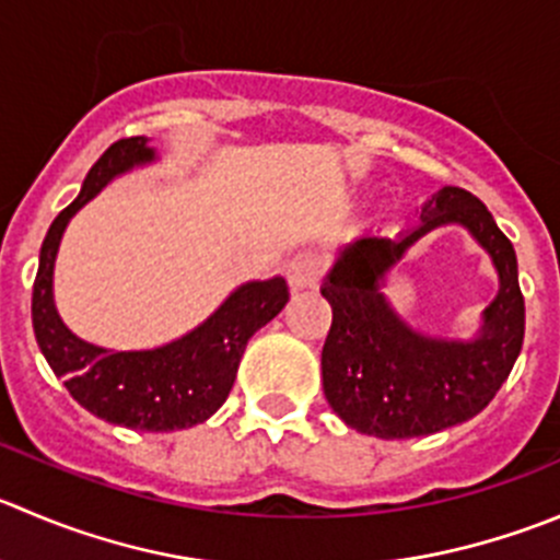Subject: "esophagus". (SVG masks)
<instances>
[{"instance_id": "esophagus-1", "label": "esophagus", "mask_w": 560, "mask_h": 560, "mask_svg": "<svg viewBox=\"0 0 560 560\" xmlns=\"http://www.w3.org/2000/svg\"><path fill=\"white\" fill-rule=\"evenodd\" d=\"M325 270V257L317 252H301L287 262V281H290L292 290H306L319 281Z\"/></svg>"}]
</instances>
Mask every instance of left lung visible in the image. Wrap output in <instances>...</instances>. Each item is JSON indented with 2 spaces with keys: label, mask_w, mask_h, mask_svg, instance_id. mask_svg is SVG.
Wrapping results in <instances>:
<instances>
[{
  "label": "left lung",
  "mask_w": 560,
  "mask_h": 560,
  "mask_svg": "<svg viewBox=\"0 0 560 560\" xmlns=\"http://www.w3.org/2000/svg\"><path fill=\"white\" fill-rule=\"evenodd\" d=\"M441 225H463L491 254L499 295L470 340L421 335L389 306L384 281L406 248ZM334 308L323 347V390L336 416L383 441L435 435L479 416L523 350L525 301L517 254L490 210L465 188L432 194L412 230L361 235L336 252L319 287Z\"/></svg>",
  "instance_id": "8db88e82"
}]
</instances>
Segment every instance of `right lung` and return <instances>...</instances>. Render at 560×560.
<instances>
[{"mask_svg":"<svg viewBox=\"0 0 560 560\" xmlns=\"http://www.w3.org/2000/svg\"><path fill=\"white\" fill-rule=\"evenodd\" d=\"M159 161L148 136L114 142L81 183V194L54 219L40 248L32 328L40 352L75 401L125 430L175 432L208 421L230 396L248 339L290 301L281 276L246 281L205 323L150 350H108L79 339L54 303V262L70 219L112 180Z\"/></svg>","mask_w":560,"mask_h":560,"instance_id":"1","label":"right lung"}]
</instances>
